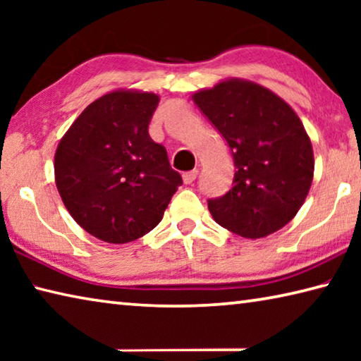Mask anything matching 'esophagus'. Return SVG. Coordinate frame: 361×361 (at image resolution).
<instances>
[{
  "instance_id": "esophagus-1",
  "label": "esophagus",
  "mask_w": 361,
  "mask_h": 361,
  "mask_svg": "<svg viewBox=\"0 0 361 361\" xmlns=\"http://www.w3.org/2000/svg\"><path fill=\"white\" fill-rule=\"evenodd\" d=\"M197 170H191V172H185L183 173V183H185V185H191V183L197 178Z\"/></svg>"
}]
</instances>
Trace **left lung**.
<instances>
[{"label": "left lung", "instance_id": "8db88e82", "mask_svg": "<svg viewBox=\"0 0 361 361\" xmlns=\"http://www.w3.org/2000/svg\"><path fill=\"white\" fill-rule=\"evenodd\" d=\"M192 100L234 157L232 188L209 200L213 219L245 239L282 229L302 207L314 178L312 143L295 109L239 78L197 90Z\"/></svg>", "mask_w": 361, "mask_h": 361}]
</instances>
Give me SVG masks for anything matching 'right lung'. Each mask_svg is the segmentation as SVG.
Wrapping results in <instances>:
<instances>
[{
	"label": "right lung",
	"mask_w": 361,
	"mask_h": 361,
	"mask_svg": "<svg viewBox=\"0 0 361 361\" xmlns=\"http://www.w3.org/2000/svg\"><path fill=\"white\" fill-rule=\"evenodd\" d=\"M157 105L152 92L113 90L90 103L57 146L60 197L73 219L103 242L148 234L183 183L148 133Z\"/></svg>",
	"instance_id": "add662e5"
}]
</instances>
